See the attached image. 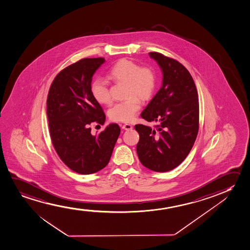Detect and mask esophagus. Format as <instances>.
Returning <instances> with one entry per match:
<instances>
[{
  "label": "esophagus",
  "mask_w": 250,
  "mask_h": 250,
  "mask_svg": "<svg viewBox=\"0 0 250 250\" xmlns=\"http://www.w3.org/2000/svg\"><path fill=\"white\" fill-rule=\"evenodd\" d=\"M122 128H123L124 130H130L132 129V125H130V124H124L123 125H122Z\"/></svg>",
  "instance_id": "obj_1"
}]
</instances>
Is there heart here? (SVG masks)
<instances>
[{
	"label": "heart",
	"instance_id": "heart-1",
	"mask_svg": "<svg viewBox=\"0 0 250 250\" xmlns=\"http://www.w3.org/2000/svg\"><path fill=\"white\" fill-rule=\"evenodd\" d=\"M107 79L114 82L125 83V96L128 98L114 104L108 111L113 121L130 122L141 107V100L149 99L156 87V75L152 68L141 67L136 62L121 59L110 68ZM91 95L100 104L111 103L110 91L107 83L103 80L95 81L91 86ZM136 96L138 97L135 98Z\"/></svg>",
	"mask_w": 250,
	"mask_h": 250
}]
</instances>
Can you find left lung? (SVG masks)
<instances>
[{
  "label": "left lung",
  "instance_id": "obj_1",
  "mask_svg": "<svg viewBox=\"0 0 250 250\" xmlns=\"http://www.w3.org/2000/svg\"><path fill=\"white\" fill-rule=\"evenodd\" d=\"M161 68V88L141 114L154 128L136 125L140 162L156 172L169 171L182 164L193 146L199 125L197 88L188 69L159 52H149Z\"/></svg>",
  "mask_w": 250,
  "mask_h": 250
}]
</instances>
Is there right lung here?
<instances>
[{
	"instance_id": "obj_1",
	"label": "right lung",
	"mask_w": 250,
	"mask_h": 250,
	"mask_svg": "<svg viewBox=\"0 0 250 250\" xmlns=\"http://www.w3.org/2000/svg\"><path fill=\"white\" fill-rule=\"evenodd\" d=\"M104 62V58L83 59L66 67L52 81L47 96L52 145L62 162L81 175L106 167L120 136L117 124L100 133L91 132V124L104 125L106 119L91 91L92 76Z\"/></svg>"
}]
</instances>
